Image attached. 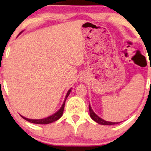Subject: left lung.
<instances>
[{"label": "left lung", "instance_id": "obj_1", "mask_svg": "<svg viewBox=\"0 0 151 151\" xmlns=\"http://www.w3.org/2000/svg\"><path fill=\"white\" fill-rule=\"evenodd\" d=\"M89 111H90V116L91 118L94 121H96V123H99L101 125H115L118 124L120 122H110V121H106L104 120H103L102 118H101L100 117H99L95 112H93V110L91 108V105H89Z\"/></svg>", "mask_w": 151, "mask_h": 151}]
</instances>
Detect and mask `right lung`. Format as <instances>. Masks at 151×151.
I'll return each instance as SVG.
<instances>
[{
  "instance_id": "right-lung-1",
  "label": "right lung",
  "mask_w": 151,
  "mask_h": 151,
  "mask_svg": "<svg viewBox=\"0 0 151 151\" xmlns=\"http://www.w3.org/2000/svg\"><path fill=\"white\" fill-rule=\"evenodd\" d=\"M21 33H22V32H21ZM20 33H19V34H20ZM71 91V88H70V89L68 91V92H67L66 97H65V100L64 101H63V104H62L61 107H60V109L55 112V113L52 114V115H50V116H48L45 118H42V119H29V118H25V117L22 116V115H21V116H22V118L26 120V121H28V122L32 123H36V124H49V123H51L52 122H55V121H58V120L59 118H61V116L63 115V109H64V106H65V102H66L67 97L68 96V95L70 94Z\"/></svg>"
}]
</instances>
